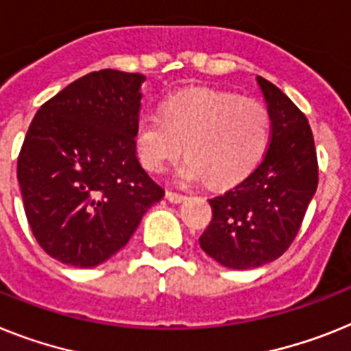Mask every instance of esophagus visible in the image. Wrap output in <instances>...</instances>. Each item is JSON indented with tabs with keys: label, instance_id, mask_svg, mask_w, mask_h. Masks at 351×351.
<instances>
[{
	"label": "esophagus",
	"instance_id": "esophagus-1",
	"mask_svg": "<svg viewBox=\"0 0 351 351\" xmlns=\"http://www.w3.org/2000/svg\"><path fill=\"white\" fill-rule=\"evenodd\" d=\"M166 198L169 199V202H173V203H180L182 199H185V194L176 193V191H167Z\"/></svg>",
	"mask_w": 351,
	"mask_h": 351
}]
</instances>
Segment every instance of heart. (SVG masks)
I'll list each match as a JSON object with an SVG mask.
<instances>
[{"instance_id": "heart-1", "label": "heart", "mask_w": 351, "mask_h": 351, "mask_svg": "<svg viewBox=\"0 0 351 351\" xmlns=\"http://www.w3.org/2000/svg\"><path fill=\"white\" fill-rule=\"evenodd\" d=\"M269 139L271 112L264 103L212 89L171 96L162 103L160 116L141 117L134 130L135 152L148 171H164L185 146L189 158L178 169L180 180L208 176L219 187L248 176Z\"/></svg>"}]
</instances>
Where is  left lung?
I'll list each match as a JSON object with an SVG mask.
<instances>
[{"label":"left lung","instance_id":"1","mask_svg":"<svg viewBox=\"0 0 351 351\" xmlns=\"http://www.w3.org/2000/svg\"><path fill=\"white\" fill-rule=\"evenodd\" d=\"M271 112V139L257 167L234 189L208 199L212 221L199 246L221 266L252 269L293 244L317 187L308 121L276 85L257 76Z\"/></svg>","mask_w":351,"mask_h":351}]
</instances>
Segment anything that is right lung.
<instances>
[{
	"label": "right lung",
	"instance_id": "add662e5",
	"mask_svg": "<svg viewBox=\"0 0 351 351\" xmlns=\"http://www.w3.org/2000/svg\"><path fill=\"white\" fill-rule=\"evenodd\" d=\"M141 73L93 71L37 110L17 157L32 234L49 257L98 266L119 252L164 189L134 144Z\"/></svg>",
	"mask_w": 351,
	"mask_h": 351
}]
</instances>
